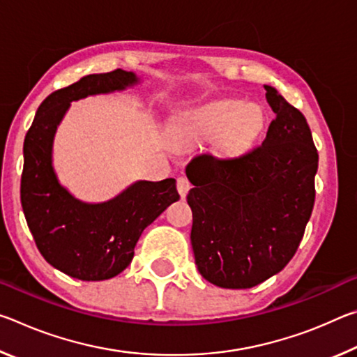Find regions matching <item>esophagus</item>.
Listing matches in <instances>:
<instances>
[{"label": "esophagus", "instance_id": "esophagus-1", "mask_svg": "<svg viewBox=\"0 0 357 357\" xmlns=\"http://www.w3.org/2000/svg\"><path fill=\"white\" fill-rule=\"evenodd\" d=\"M176 187H178V192H179L181 198H185V197H187V193H189V190H190V183H189V179L184 178V176L178 178V184H176Z\"/></svg>", "mask_w": 357, "mask_h": 357}]
</instances>
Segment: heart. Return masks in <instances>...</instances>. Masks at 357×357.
<instances>
[{"label":"heart","instance_id":"b5f03b06","mask_svg":"<svg viewBox=\"0 0 357 357\" xmlns=\"http://www.w3.org/2000/svg\"><path fill=\"white\" fill-rule=\"evenodd\" d=\"M261 108L236 99H220L195 108L181 119L183 135L195 142L217 137V144L227 154L238 153L263 130Z\"/></svg>","mask_w":357,"mask_h":357}]
</instances>
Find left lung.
<instances>
[{"mask_svg": "<svg viewBox=\"0 0 357 357\" xmlns=\"http://www.w3.org/2000/svg\"><path fill=\"white\" fill-rule=\"evenodd\" d=\"M264 89L275 119L261 146L234 159L203 154L185 168L195 264L220 288H252L280 273L315 203L318 153L309 124L275 88Z\"/></svg>", "mask_w": 357, "mask_h": 357, "instance_id": "obj_1", "label": "left lung"}]
</instances>
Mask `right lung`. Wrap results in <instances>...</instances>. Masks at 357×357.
<instances>
[{
    "mask_svg": "<svg viewBox=\"0 0 357 357\" xmlns=\"http://www.w3.org/2000/svg\"><path fill=\"white\" fill-rule=\"evenodd\" d=\"M138 83L137 74L123 69L83 77L42 102L25 137L20 198L28 228L47 263L78 280L123 273L143 229L179 200L176 181L168 178L137 181L112 200L86 203L61 185L53 168V140L70 102Z\"/></svg>",
    "mask_w": 357,
    "mask_h": 357,
    "instance_id": "right-lung-1",
    "label": "right lung"
}]
</instances>
